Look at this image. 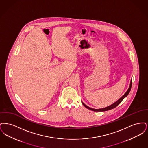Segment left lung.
Here are the masks:
<instances>
[{"label":"left lung","instance_id":"8db88e82","mask_svg":"<svg viewBox=\"0 0 148 148\" xmlns=\"http://www.w3.org/2000/svg\"><path fill=\"white\" fill-rule=\"evenodd\" d=\"M132 80H131V81H130V86H129V89H127V92L124 94V95H123V96H122L118 100H117L116 102H115L114 103H113V104H112V105H110V106H108L106 107V108H101V109H93V108L89 107L88 106H86L84 103H83V102H82V104H83V106H84L85 108H86L87 109H89V110H91L92 111H94V112H105V111H108V110H111V109H112L113 108H115L116 106H118L120 103L122 101V100H123L125 98V97H127V95L129 94V93L130 92V90H131V88H132Z\"/></svg>","mask_w":148,"mask_h":148}]
</instances>
